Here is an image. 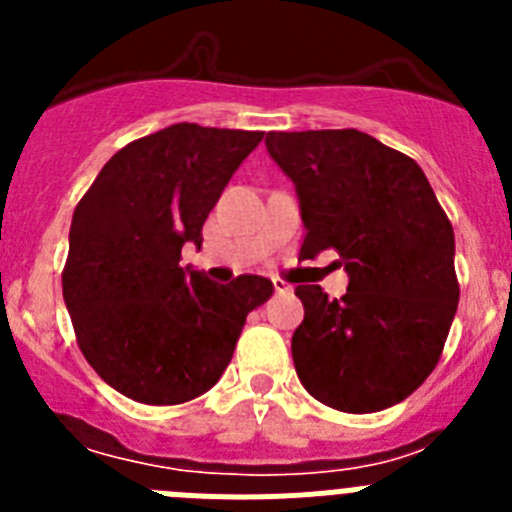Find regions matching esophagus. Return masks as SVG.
<instances>
[{
	"instance_id": "esophagus-1",
	"label": "esophagus",
	"mask_w": 512,
	"mask_h": 512,
	"mask_svg": "<svg viewBox=\"0 0 512 512\" xmlns=\"http://www.w3.org/2000/svg\"><path fill=\"white\" fill-rule=\"evenodd\" d=\"M271 284H274V292H277V295H292V284L284 282L282 277H274Z\"/></svg>"
}]
</instances>
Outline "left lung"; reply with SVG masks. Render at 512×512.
<instances>
[{
  "label": "left lung",
  "mask_w": 512,
  "mask_h": 512,
  "mask_svg": "<svg viewBox=\"0 0 512 512\" xmlns=\"http://www.w3.org/2000/svg\"><path fill=\"white\" fill-rule=\"evenodd\" d=\"M266 148L297 187L300 256L336 251L348 271L341 300L295 287L297 377L341 413L392 408L436 369L459 305L449 217L413 158L361 130L269 133Z\"/></svg>",
  "instance_id": "1"
}]
</instances>
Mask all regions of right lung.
<instances>
[{"instance_id": "obj_1", "label": "right lung", "mask_w": 512, "mask_h": 512, "mask_svg": "<svg viewBox=\"0 0 512 512\" xmlns=\"http://www.w3.org/2000/svg\"><path fill=\"white\" fill-rule=\"evenodd\" d=\"M261 130L176 122L102 166L74 210L63 302L84 359L120 395L146 405L200 397L230 364L246 315L274 284H217L182 269L202 225Z\"/></svg>"}]
</instances>
